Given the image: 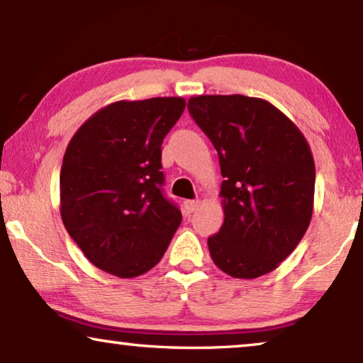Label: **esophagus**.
I'll return each mask as SVG.
<instances>
[{
  "mask_svg": "<svg viewBox=\"0 0 363 363\" xmlns=\"http://www.w3.org/2000/svg\"><path fill=\"white\" fill-rule=\"evenodd\" d=\"M198 206H200V201H196V200H186V201H183V210H185L186 215H190V213L196 211Z\"/></svg>",
  "mask_w": 363,
  "mask_h": 363,
  "instance_id": "34e87169",
  "label": "esophagus"
}]
</instances>
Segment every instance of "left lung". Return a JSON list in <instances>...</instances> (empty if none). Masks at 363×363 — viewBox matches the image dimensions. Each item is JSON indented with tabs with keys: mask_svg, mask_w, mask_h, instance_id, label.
I'll list each match as a JSON object with an SVG mask.
<instances>
[{
	"mask_svg": "<svg viewBox=\"0 0 363 363\" xmlns=\"http://www.w3.org/2000/svg\"><path fill=\"white\" fill-rule=\"evenodd\" d=\"M193 121L220 157L225 223L208 238L228 276L256 279L299 245L314 210L315 165L296 123L264 99L196 96Z\"/></svg>",
	"mask_w": 363,
	"mask_h": 363,
	"instance_id": "obj_1",
	"label": "left lung"
}]
</instances>
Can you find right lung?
Returning <instances> with one entry per match:
<instances>
[{
    "mask_svg": "<svg viewBox=\"0 0 363 363\" xmlns=\"http://www.w3.org/2000/svg\"><path fill=\"white\" fill-rule=\"evenodd\" d=\"M183 97L118 101L69 142L61 167V218L89 261L123 279L158 264L182 223L162 191V142Z\"/></svg>",
    "mask_w": 363,
    "mask_h": 363,
    "instance_id": "add662e5",
    "label": "right lung"
}]
</instances>
